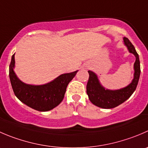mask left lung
Returning a JSON list of instances; mask_svg holds the SVG:
<instances>
[{
	"label": "left lung",
	"mask_w": 148,
	"mask_h": 148,
	"mask_svg": "<svg viewBox=\"0 0 148 148\" xmlns=\"http://www.w3.org/2000/svg\"><path fill=\"white\" fill-rule=\"evenodd\" d=\"M124 44L127 46L130 53L136 57L134 63V79L130 84L124 88L118 90H106L99 82L95 74L88 71L89 79L87 84V94L92 104L102 108H113L119 106L127 100L132 95L137 88L140 75V64L138 53L130 40L124 38Z\"/></svg>",
	"instance_id": "obj_1"
}]
</instances>
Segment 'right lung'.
<instances>
[{
	"mask_svg": "<svg viewBox=\"0 0 148 148\" xmlns=\"http://www.w3.org/2000/svg\"><path fill=\"white\" fill-rule=\"evenodd\" d=\"M14 54L9 66V77L14 94L24 104L39 111H48L61 103L69 83L78 71L61 74L43 85H30L17 78L14 71Z\"/></svg>",
	"mask_w": 148,
	"mask_h": 148,
	"instance_id": "1",
	"label": "right lung"
}]
</instances>
